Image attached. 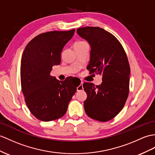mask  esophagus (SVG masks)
I'll return each instance as SVG.
<instances>
[{"label":"esophagus","mask_w":155,"mask_h":155,"mask_svg":"<svg viewBox=\"0 0 155 155\" xmlns=\"http://www.w3.org/2000/svg\"><path fill=\"white\" fill-rule=\"evenodd\" d=\"M83 89H84V87H83V81H81V84H80V85H79V86L78 87H77V90L79 91H81V90H82Z\"/></svg>","instance_id":"1"}]
</instances>
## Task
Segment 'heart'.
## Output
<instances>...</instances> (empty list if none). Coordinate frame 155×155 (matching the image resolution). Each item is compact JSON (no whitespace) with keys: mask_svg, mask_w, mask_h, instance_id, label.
Listing matches in <instances>:
<instances>
[{"mask_svg":"<svg viewBox=\"0 0 155 155\" xmlns=\"http://www.w3.org/2000/svg\"><path fill=\"white\" fill-rule=\"evenodd\" d=\"M85 43V41H78V42H76L75 43V45H80V44H82V43Z\"/></svg>","mask_w":155,"mask_h":155,"instance_id":"b5f03b06","label":"heart"}]
</instances>
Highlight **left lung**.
Listing matches in <instances>:
<instances>
[{"label": "left lung", "mask_w": 155, "mask_h": 155, "mask_svg": "<svg viewBox=\"0 0 155 155\" xmlns=\"http://www.w3.org/2000/svg\"><path fill=\"white\" fill-rule=\"evenodd\" d=\"M77 33L91 45L90 74H100L103 82L95 86L84 82L87 95L86 114L92 119L107 122L122 110L130 91V67L122 44L112 33L99 27H84Z\"/></svg>", "instance_id": "8db88e82"}]
</instances>
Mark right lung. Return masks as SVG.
Returning <instances> with one entry per match:
<instances>
[{
	"instance_id": "1",
	"label": "right lung",
	"mask_w": 155,
	"mask_h": 155,
	"mask_svg": "<svg viewBox=\"0 0 155 155\" xmlns=\"http://www.w3.org/2000/svg\"><path fill=\"white\" fill-rule=\"evenodd\" d=\"M75 29L39 34L26 45L20 68L21 91L31 114L43 122L61 118L76 92L78 85L50 75L52 68L61 62V52L73 37Z\"/></svg>"
}]
</instances>
